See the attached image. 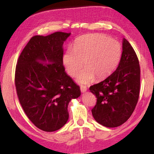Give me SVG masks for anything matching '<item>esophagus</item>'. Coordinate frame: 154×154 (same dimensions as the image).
Listing matches in <instances>:
<instances>
[{
    "label": "esophagus",
    "mask_w": 154,
    "mask_h": 154,
    "mask_svg": "<svg viewBox=\"0 0 154 154\" xmlns=\"http://www.w3.org/2000/svg\"><path fill=\"white\" fill-rule=\"evenodd\" d=\"M80 89H81V92H85V91H87V87H85V86H81L80 87Z\"/></svg>",
    "instance_id": "34e87169"
}]
</instances>
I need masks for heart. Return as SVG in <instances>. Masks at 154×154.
<instances>
[{
	"mask_svg": "<svg viewBox=\"0 0 154 154\" xmlns=\"http://www.w3.org/2000/svg\"><path fill=\"white\" fill-rule=\"evenodd\" d=\"M122 47L119 42L106 35L91 34L84 35L75 40L73 49L69 47L63 55L62 61L67 73L77 77V81L86 85L108 77L119 64Z\"/></svg>",
	"mask_w": 154,
	"mask_h": 154,
	"instance_id": "b5f03b06",
	"label": "heart"
}]
</instances>
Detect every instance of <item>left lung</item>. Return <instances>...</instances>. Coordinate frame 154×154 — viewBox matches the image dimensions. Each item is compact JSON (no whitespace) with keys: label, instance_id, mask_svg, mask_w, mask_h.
<instances>
[{"label":"left lung","instance_id":"1","mask_svg":"<svg viewBox=\"0 0 154 154\" xmlns=\"http://www.w3.org/2000/svg\"><path fill=\"white\" fill-rule=\"evenodd\" d=\"M140 88L138 58L131 44L124 38L122 56L116 71L89 87L97 97L95 106L91 110L94 120L108 128L122 125L135 109Z\"/></svg>","mask_w":154,"mask_h":154}]
</instances>
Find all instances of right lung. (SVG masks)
<instances>
[{
    "instance_id": "obj_1",
    "label": "right lung",
    "mask_w": 154,
    "mask_h": 154,
    "mask_svg": "<svg viewBox=\"0 0 154 154\" xmlns=\"http://www.w3.org/2000/svg\"><path fill=\"white\" fill-rule=\"evenodd\" d=\"M70 34L56 32L34 35L16 66L20 103L31 122L45 132L56 131L66 124L68 104L81 94L79 87L65 72L62 61L63 42Z\"/></svg>"
}]
</instances>
